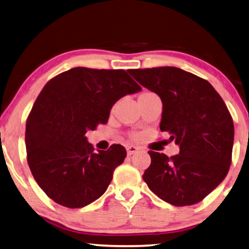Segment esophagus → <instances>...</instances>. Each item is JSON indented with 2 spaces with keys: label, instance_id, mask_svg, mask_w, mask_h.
I'll return each mask as SVG.
<instances>
[{
  "label": "esophagus",
  "instance_id": "obj_1",
  "mask_svg": "<svg viewBox=\"0 0 249 249\" xmlns=\"http://www.w3.org/2000/svg\"><path fill=\"white\" fill-rule=\"evenodd\" d=\"M136 152H138V147L134 146V145H129L127 146V154L130 156L136 153Z\"/></svg>",
  "mask_w": 249,
  "mask_h": 249
}]
</instances>
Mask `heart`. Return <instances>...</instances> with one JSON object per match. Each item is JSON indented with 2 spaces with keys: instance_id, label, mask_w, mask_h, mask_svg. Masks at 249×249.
<instances>
[{
  "instance_id": "b5f03b06",
  "label": "heart",
  "mask_w": 249,
  "mask_h": 249,
  "mask_svg": "<svg viewBox=\"0 0 249 249\" xmlns=\"http://www.w3.org/2000/svg\"><path fill=\"white\" fill-rule=\"evenodd\" d=\"M144 94H149V93H147V91H146V93H143V94H141V95H144ZM141 95H140V96H141Z\"/></svg>"
}]
</instances>
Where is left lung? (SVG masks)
Instances as JSON below:
<instances>
[{"label":"left lung","mask_w":249,"mask_h":249,"mask_svg":"<svg viewBox=\"0 0 249 249\" xmlns=\"http://www.w3.org/2000/svg\"><path fill=\"white\" fill-rule=\"evenodd\" d=\"M160 96V131L175 140L179 154L172 158L150 151L144 180L152 193L176 207L198 203L228 175L234 124L223 99L208 81L174 67L128 71Z\"/></svg>","instance_id":"1"}]
</instances>
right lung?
Listing matches in <instances>:
<instances>
[{"label": "right lung", "instance_id": "right-lung-1", "mask_svg": "<svg viewBox=\"0 0 249 249\" xmlns=\"http://www.w3.org/2000/svg\"><path fill=\"white\" fill-rule=\"evenodd\" d=\"M142 89L124 70L73 68L47 83L26 122L27 162L54 202L83 208L105 194L127 152H94L85 133L106 124L113 105Z\"/></svg>", "mask_w": 249, "mask_h": 249}]
</instances>
